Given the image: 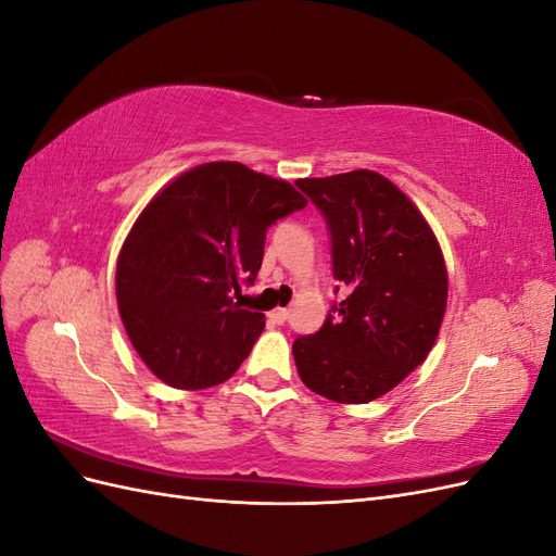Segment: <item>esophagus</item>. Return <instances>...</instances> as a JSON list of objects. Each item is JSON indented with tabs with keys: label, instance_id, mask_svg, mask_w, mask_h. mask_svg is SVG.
I'll return each instance as SVG.
<instances>
[{
	"label": "esophagus",
	"instance_id": "1",
	"mask_svg": "<svg viewBox=\"0 0 556 556\" xmlns=\"http://www.w3.org/2000/svg\"><path fill=\"white\" fill-rule=\"evenodd\" d=\"M288 317H290V311H288V308H276V311L268 313V319H271L274 325H282V323H288Z\"/></svg>",
	"mask_w": 556,
	"mask_h": 556
}]
</instances>
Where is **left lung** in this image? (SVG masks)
Returning a JSON list of instances; mask_svg holds the SVG:
<instances>
[{"label":"left lung","mask_w":556,"mask_h":556,"mask_svg":"<svg viewBox=\"0 0 556 556\" xmlns=\"http://www.w3.org/2000/svg\"><path fill=\"white\" fill-rule=\"evenodd\" d=\"M323 213L333 278L350 294L292 345L299 378L339 403H368L422 364L447 304V271L413 201L376 172L296 180ZM339 292V288H336Z\"/></svg>","instance_id":"8db88e82"}]
</instances>
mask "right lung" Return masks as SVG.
<instances>
[{
    "mask_svg": "<svg viewBox=\"0 0 556 556\" xmlns=\"http://www.w3.org/2000/svg\"><path fill=\"white\" fill-rule=\"evenodd\" d=\"M304 206L290 182L211 162L143 208L117 257L115 294L134 350L162 382L204 390L237 374L264 315L231 296L255 282L266 229Z\"/></svg>",
    "mask_w": 556,
    "mask_h": 556,
    "instance_id": "add662e5",
    "label": "right lung"
}]
</instances>
